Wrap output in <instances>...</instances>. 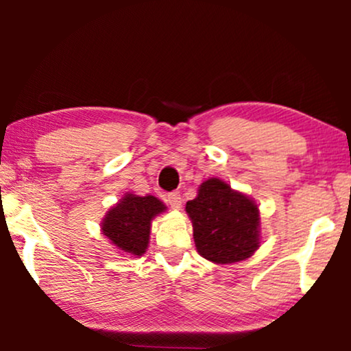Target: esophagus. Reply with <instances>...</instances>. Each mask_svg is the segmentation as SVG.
<instances>
[{
    "instance_id": "34e87169",
    "label": "esophagus",
    "mask_w": 351,
    "mask_h": 351,
    "mask_svg": "<svg viewBox=\"0 0 351 351\" xmlns=\"http://www.w3.org/2000/svg\"><path fill=\"white\" fill-rule=\"evenodd\" d=\"M166 201H167V204H169L172 209H179L180 208V203H182L180 193H179V191H172V193H169V195L166 196Z\"/></svg>"
}]
</instances>
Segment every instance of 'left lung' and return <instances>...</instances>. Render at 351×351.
Listing matches in <instances>:
<instances>
[{"mask_svg":"<svg viewBox=\"0 0 351 351\" xmlns=\"http://www.w3.org/2000/svg\"><path fill=\"white\" fill-rule=\"evenodd\" d=\"M193 223L198 252L214 263H234L251 257L261 246L258 208L249 196L232 190L227 182L208 179L198 196L185 206Z\"/></svg>","mask_w":351,"mask_h":351,"instance_id":"obj_1","label":"left lung"}]
</instances>
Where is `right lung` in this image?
Listing matches in <instances>:
<instances>
[{
    "instance_id": "right-lung-1",
    "label": "right lung",
    "mask_w": 351,
    "mask_h": 351,
    "mask_svg": "<svg viewBox=\"0 0 351 351\" xmlns=\"http://www.w3.org/2000/svg\"><path fill=\"white\" fill-rule=\"evenodd\" d=\"M166 206L155 196L126 193L105 215L102 232L121 252L142 256L150 241L152 220Z\"/></svg>"
}]
</instances>
